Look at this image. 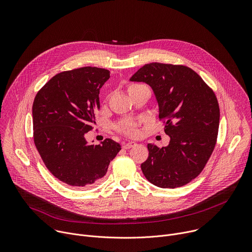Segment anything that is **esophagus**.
Instances as JSON below:
<instances>
[{
  "label": "esophagus",
  "mask_w": 252,
  "mask_h": 252,
  "mask_svg": "<svg viewBox=\"0 0 252 252\" xmlns=\"http://www.w3.org/2000/svg\"><path fill=\"white\" fill-rule=\"evenodd\" d=\"M136 145H137V143H136L135 141H128V142L125 143L124 149L128 150V149H130V148H132V147H134V146H136Z\"/></svg>",
  "instance_id": "esophagus-1"
}]
</instances>
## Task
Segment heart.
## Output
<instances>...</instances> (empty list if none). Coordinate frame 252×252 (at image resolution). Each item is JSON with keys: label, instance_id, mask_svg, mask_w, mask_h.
<instances>
[{"label": "heart", "instance_id": "obj_1", "mask_svg": "<svg viewBox=\"0 0 252 252\" xmlns=\"http://www.w3.org/2000/svg\"><path fill=\"white\" fill-rule=\"evenodd\" d=\"M140 87H143V86H142V85H138V84H131V85L127 88V91L130 92V91L135 90V89L140 88ZM121 129H122L124 132H126V133H127V134H129V135H136V134H137L136 128L134 127V126H133L132 124H129V123H126V124L122 125V126H121Z\"/></svg>", "mask_w": 252, "mask_h": 252}]
</instances>
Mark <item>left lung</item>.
Wrapping results in <instances>:
<instances>
[{"label":"left lung","mask_w":252,"mask_h":252,"mask_svg":"<svg viewBox=\"0 0 252 252\" xmlns=\"http://www.w3.org/2000/svg\"><path fill=\"white\" fill-rule=\"evenodd\" d=\"M154 91L159 119H165L166 147L149 143L142 173L161 189L183 187L194 179L209 159L217 142L220 106L214 93L191 68L152 63L129 79Z\"/></svg>","instance_id":"left-lung-1"}]
</instances>
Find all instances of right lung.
I'll list each match as a JSON object with an SVG mask.
<instances>
[{
	"instance_id": "obj_1",
	"label": "right lung",
	"mask_w": 252,
	"mask_h": 252,
	"mask_svg": "<svg viewBox=\"0 0 252 252\" xmlns=\"http://www.w3.org/2000/svg\"><path fill=\"white\" fill-rule=\"evenodd\" d=\"M110 70L84 66L53 77L32 103L33 141L45 165L61 182L89 188L104 176L122 147L111 138L90 145L85 134L95 125L99 90Z\"/></svg>"
}]
</instances>
